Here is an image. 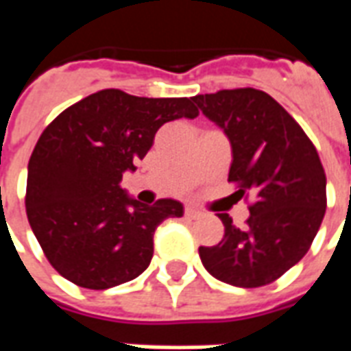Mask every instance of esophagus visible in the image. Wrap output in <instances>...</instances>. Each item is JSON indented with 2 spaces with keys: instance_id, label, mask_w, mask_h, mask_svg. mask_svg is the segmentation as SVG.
I'll use <instances>...</instances> for the list:
<instances>
[{
  "instance_id": "esophagus-1",
  "label": "esophagus",
  "mask_w": 351,
  "mask_h": 351,
  "mask_svg": "<svg viewBox=\"0 0 351 351\" xmlns=\"http://www.w3.org/2000/svg\"><path fill=\"white\" fill-rule=\"evenodd\" d=\"M184 214H186V218H190V220H197V218L203 216V213L197 210V208H193V206H186V208H184Z\"/></svg>"
}]
</instances>
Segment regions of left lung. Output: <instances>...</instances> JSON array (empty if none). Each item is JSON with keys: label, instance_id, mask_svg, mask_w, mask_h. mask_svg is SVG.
Here are the masks:
<instances>
[{"label": "left lung", "instance_id": "8db88e82", "mask_svg": "<svg viewBox=\"0 0 351 351\" xmlns=\"http://www.w3.org/2000/svg\"><path fill=\"white\" fill-rule=\"evenodd\" d=\"M191 99L229 137L233 163L228 180L237 186L235 193L254 195L246 228L220 214L223 239L201 246V261L226 284L267 286L304 258L324 220L327 180L316 146L286 108L256 88Z\"/></svg>", "mask_w": 351, "mask_h": 351}]
</instances>
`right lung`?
Here are the masks:
<instances>
[{
  "label": "right lung",
  "instance_id": "1",
  "mask_svg": "<svg viewBox=\"0 0 351 351\" xmlns=\"http://www.w3.org/2000/svg\"><path fill=\"white\" fill-rule=\"evenodd\" d=\"M191 97H137L99 90L45 128L27 163L26 213L50 265L88 289L137 278L150 265L154 231L182 205H141L120 188L163 123L195 118Z\"/></svg>",
  "mask_w": 351,
  "mask_h": 351
}]
</instances>
